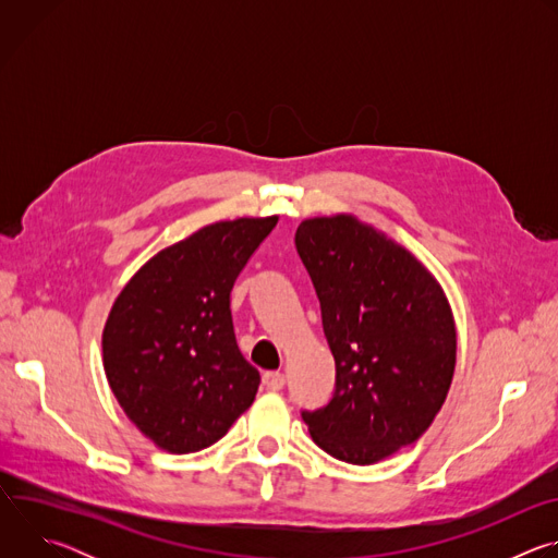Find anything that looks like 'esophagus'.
<instances>
[{
	"label": "esophagus",
	"mask_w": 558,
	"mask_h": 558,
	"mask_svg": "<svg viewBox=\"0 0 558 558\" xmlns=\"http://www.w3.org/2000/svg\"><path fill=\"white\" fill-rule=\"evenodd\" d=\"M263 386L267 390H280L284 386V375L280 371H267L263 375Z\"/></svg>",
	"instance_id": "obj_1"
}]
</instances>
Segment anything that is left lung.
Wrapping results in <instances>:
<instances>
[{
  "instance_id": "8db88e82",
  "label": "left lung",
  "mask_w": 558,
  "mask_h": 558,
  "mask_svg": "<svg viewBox=\"0 0 558 558\" xmlns=\"http://www.w3.org/2000/svg\"><path fill=\"white\" fill-rule=\"evenodd\" d=\"M295 250L336 360L333 397L302 420L331 457L377 463L417 441L446 402L457 362L448 298L411 252L351 214L302 220Z\"/></svg>"
}]
</instances>
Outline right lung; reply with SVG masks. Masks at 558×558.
<instances>
[{
    "instance_id": "obj_1",
    "label": "right lung",
    "mask_w": 558,
    "mask_h": 558,
    "mask_svg": "<svg viewBox=\"0 0 558 558\" xmlns=\"http://www.w3.org/2000/svg\"><path fill=\"white\" fill-rule=\"evenodd\" d=\"M278 216L207 225L123 287L104 329L117 402L158 448L216 444L254 402L260 373L235 344L229 293Z\"/></svg>"
}]
</instances>
